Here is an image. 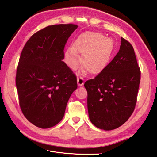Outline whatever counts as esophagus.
<instances>
[{"instance_id": "34e87169", "label": "esophagus", "mask_w": 157, "mask_h": 157, "mask_svg": "<svg viewBox=\"0 0 157 157\" xmlns=\"http://www.w3.org/2000/svg\"><path fill=\"white\" fill-rule=\"evenodd\" d=\"M85 82V80L83 79V78L82 77H78L77 78V84L80 87H81V86L83 85Z\"/></svg>"}]
</instances>
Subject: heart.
Instances as JSON below:
<instances>
[{
  "label": "heart",
  "instance_id": "1",
  "mask_svg": "<svg viewBox=\"0 0 157 157\" xmlns=\"http://www.w3.org/2000/svg\"><path fill=\"white\" fill-rule=\"evenodd\" d=\"M113 47L112 38L104 37L98 33L87 32L78 36L72 47L66 49L64 55L66 62L71 69H77L81 62L78 53L83 54V67L91 74H96L107 65Z\"/></svg>",
  "mask_w": 157,
  "mask_h": 157
}]
</instances>
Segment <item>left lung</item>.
I'll use <instances>...</instances> for the list:
<instances>
[{"label": "left lung", "instance_id": "1", "mask_svg": "<svg viewBox=\"0 0 157 157\" xmlns=\"http://www.w3.org/2000/svg\"><path fill=\"white\" fill-rule=\"evenodd\" d=\"M140 74L132 45L121 38L120 49L114 59L95 78L84 84L92 124L110 131L129 119L136 104Z\"/></svg>", "mask_w": 157, "mask_h": 157}]
</instances>
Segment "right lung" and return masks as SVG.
Wrapping results in <instances>:
<instances>
[{
    "label": "right lung",
    "instance_id": "add662e5",
    "mask_svg": "<svg viewBox=\"0 0 157 157\" xmlns=\"http://www.w3.org/2000/svg\"><path fill=\"white\" fill-rule=\"evenodd\" d=\"M77 25H49L34 34L22 50L16 72L19 102L25 117L42 129L64 116L76 77L63 62L65 44Z\"/></svg>",
    "mask_w": 157,
    "mask_h": 157
}]
</instances>
